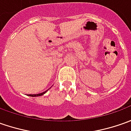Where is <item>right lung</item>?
Segmentation results:
<instances>
[{
  "label": "right lung",
  "mask_w": 131,
  "mask_h": 131,
  "mask_svg": "<svg viewBox=\"0 0 131 131\" xmlns=\"http://www.w3.org/2000/svg\"><path fill=\"white\" fill-rule=\"evenodd\" d=\"M47 91H44L43 93H38V94H28V96H32V97H35V96H43L44 93H46L47 92Z\"/></svg>",
  "instance_id": "obj_1"
}]
</instances>
